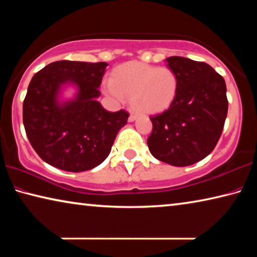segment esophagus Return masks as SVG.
Wrapping results in <instances>:
<instances>
[{
	"label": "esophagus",
	"mask_w": 257,
	"mask_h": 257,
	"mask_svg": "<svg viewBox=\"0 0 257 257\" xmlns=\"http://www.w3.org/2000/svg\"><path fill=\"white\" fill-rule=\"evenodd\" d=\"M136 119H137L136 114H130V116L128 117V121H129V122H134Z\"/></svg>",
	"instance_id": "esophagus-1"
}]
</instances>
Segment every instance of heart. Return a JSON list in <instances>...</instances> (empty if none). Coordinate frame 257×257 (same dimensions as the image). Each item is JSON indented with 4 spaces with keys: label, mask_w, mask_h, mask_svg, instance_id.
<instances>
[{
    "label": "heart",
    "mask_w": 257,
    "mask_h": 257,
    "mask_svg": "<svg viewBox=\"0 0 257 257\" xmlns=\"http://www.w3.org/2000/svg\"><path fill=\"white\" fill-rule=\"evenodd\" d=\"M178 79L173 70L153 65L130 62L113 72L112 80L104 83V91L116 103L130 97L137 113L154 114L165 111L175 99Z\"/></svg>",
    "instance_id": "b5f03b06"
}]
</instances>
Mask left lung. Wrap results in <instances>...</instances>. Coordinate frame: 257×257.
I'll return each instance as SVG.
<instances>
[{
	"label": "left lung",
	"mask_w": 257,
	"mask_h": 257,
	"mask_svg": "<svg viewBox=\"0 0 257 257\" xmlns=\"http://www.w3.org/2000/svg\"><path fill=\"white\" fill-rule=\"evenodd\" d=\"M166 62L177 75L178 89L169 108L150 117L149 150L168 165L191 166L208 156L221 137L227 114L225 81L206 63L178 56Z\"/></svg>",
	"instance_id": "1"
}]
</instances>
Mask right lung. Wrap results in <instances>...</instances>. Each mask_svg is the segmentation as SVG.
I'll return each mask as SVG.
<instances>
[{"mask_svg": "<svg viewBox=\"0 0 257 257\" xmlns=\"http://www.w3.org/2000/svg\"><path fill=\"white\" fill-rule=\"evenodd\" d=\"M107 63L59 60L32 77L23 105V121L31 145L44 162L80 173L100 165L111 152L129 114L108 112L97 98ZM67 85L75 97L63 100Z\"/></svg>", "mask_w": 257, "mask_h": 257, "instance_id": "add662e5", "label": "right lung"}]
</instances>
